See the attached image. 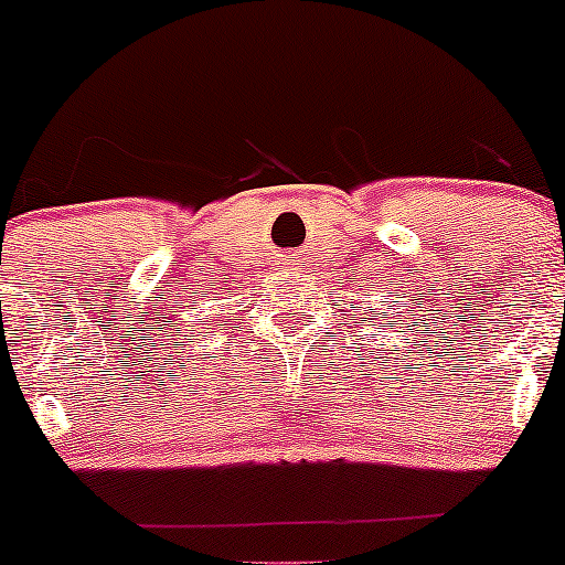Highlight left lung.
<instances>
[{
	"instance_id": "obj_1",
	"label": "left lung",
	"mask_w": 565,
	"mask_h": 565,
	"mask_svg": "<svg viewBox=\"0 0 565 565\" xmlns=\"http://www.w3.org/2000/svg\"><path fill=\"white\" fill-rule=\"evenodd\" d=\"M393 303H398V300H393ZM413 311H409V306H407V309H402V311H396V322L398 324H407V333H415V324H413ZM385 328H393V322H388V324H383V330ZM402 333H404V330H402ZM407 344H409V341H407Z\"/></svg>"
}]
</instances>
